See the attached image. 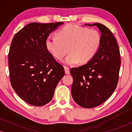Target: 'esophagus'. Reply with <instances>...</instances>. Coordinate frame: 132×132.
<instances>
[{
  "label": "esophagus",
  "instance_id": "1",
  "mask_svg": "<svg viewBox=\"0 0 132 132\" xmlns=\"http://www.w3.org/2000/svg\"><path fill=\"white\" fill-rule=\"evenodd\" d=\"M64 70H65V74H67V75H68V74L70 73V68H68V67L65 66L64 67Z\"/></svg>",
  "mask_w": 132,
  "mask_h": 132
}]
</instances>
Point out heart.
I'll return each instance as SVG.
<instances>
[{"label":"heart","mask_w":132,"mask_h":132,"mask_svg":"<svg viewBox=\"0 0 132 132\" xmlns=\"http://www.w3.org/2000/svg\"><path fill=\"white\" fill-rule=\"evenodd\" d=\"M57 36H48L46 39V47L58 60L69 52L64 61L68 65L89 62L97 54L102 43V37L98 30L75 24L65 25L57 32Z\"/></svg>","instance_id":"obj_1"}]
</instances>
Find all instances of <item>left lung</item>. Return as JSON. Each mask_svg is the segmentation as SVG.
Wrapping results in <instances>:
<instances>
[{
	"mask_svg": "<svg viewBox=\"0 0 132 132\" xmlns=\"http://www.w3.org/2000/svg\"><path fill=\"white\" fill-rule=\"evenodd\" d=\"M102 43L94 57L84 65L70 70L73 78L71 94L81 107L93 108L106 102L118 84L121 57L117 40L112 32L98 23Z\"/></svg>",
	"mask_w": 132,
	"mask_h": 132,
	"instance_id": "1",
	"label": "left lung"
}]
</instances>
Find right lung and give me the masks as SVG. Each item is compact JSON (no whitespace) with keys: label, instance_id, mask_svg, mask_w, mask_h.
<instances>
[{"label":"right lung","instance_id":"add662e5","mask_svg":"<svg viewBox=\"0 0 132 132\" xmlns=\"http://www.w3.org/2000/svg\"><path fill=\"white\" fill-rule=\"evenodd\" d=\"M62 23H31L12 39L8 53L11 84L22 100L33 106L49 103L65 75L64 67L45 44L49 34Z\"/></svg>","mask_w":132,"mask_h":132}]
</instances>
